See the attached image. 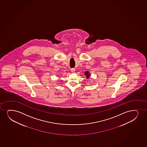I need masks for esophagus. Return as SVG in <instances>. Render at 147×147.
<instances>
[{"mask_svg": "<svg viewBox=\"0 0 147 147\" xmlns=\"http://www.w3.org/2000/svg\"><path fill=\"white\" fill-rule=\"evenodd\" d=\"M71 71L72 72H74L75 71V69L74 68H71Z\"/></svg>", "mask_w": 147, "mask_h": 147, "instance_id": "34e87169", "label": "esophagus"}]
</instances>
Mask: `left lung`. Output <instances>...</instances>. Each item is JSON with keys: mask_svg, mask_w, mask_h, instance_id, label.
<instances>
[{"mask_svg": "<svg viewBox=\"0 0 147 147\" xmlns=\"http://www.w3.org/2000/svg\"><path fill=\"white\" fill-rule=\"evenodd\" d=\"M85 75L86 76V78H89V77L90 76V74L89 73L88 71H86V72H85Z\"/></svg>", "mask_w": 147, "mask_h": 147, "instance_id": "obj_1", "label": "left lung"}]
</instances>
